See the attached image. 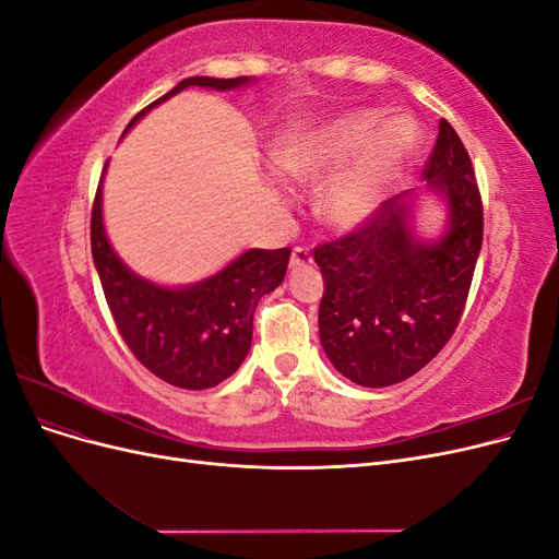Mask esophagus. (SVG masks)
I'll list each match as a JSON object with an SVG mask.
<instances>
[{"mask_svg": "<svg viewBox=\"0 0 559 559\" xmlns=\"http://www.w3.org/2000/svg\"><path fill=\"white\" fill-rule=\"evenodd\" d=\"M289 265H292V270L312 265V253H310L306 247H296V249H294V253H292V261H289Z\"/></svg>", "mask_w": 559, "mask_h": 559, "instance_id": "esophagus-1", "label": "esophagus"}]
</instances>
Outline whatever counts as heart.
Instances as JSON below:
<instances>
[{"label":"heart","mask_w":559,"mask_h":559,"mask_svg":"<svg viewBox=\"0 0 559 559\" xmlns=\"http://www.w3.org/2000/svg\"><path fill=\"white\" fill-rule=\"evenodd\" d=\"M419 132L413 118L382 121L378 109H352L286 132L275 167L294 181L319 183V214L335 230H359L373 218L413 156Z\"/></svg>","instance_id":"b5f03b06"}]
</instances>
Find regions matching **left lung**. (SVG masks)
Returning a JSON list of instances; mask_svg holds the SVG:
<instances>
[{"label":"left lung","instance_id":"obj_1","mask_svg":"<svg viewBox=\"0 0 559 559\" xmlns=\"http://www.w3.org/2000/svg\"><path fill=\"white\" fill-rule=\"evenodd\" d=\"M421 175L448 202L441 238H417L419 193L403 191L364 228L314 247L326 284L321 347L337 373L361 386L413 378L445 347L466 306L483 247V202L471 158L445 118Z\"/></svg>","mask_w":559,"mask_h":559}]
</instances>
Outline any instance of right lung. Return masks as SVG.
Wrapping results in <instances>:
<instances>
[{"label": "right lung", "mask_w": 559, "mask_h": 559, "mask_svg": "<svg viewBox=\"0 0 559 559\" xmlns=\"http://www.w3.org/2000/svg\"><path fill=\"white\" fill-rule=\"evenodd\" d=\"M249 81L247 76L183 79L134 116L126 132L183 88L233 91ZM91 249L107 306L126 345L146 370L181 389L216 386L240 368L251 347L259 300L282 284L292 257L289 247L249 249L198 284L175 289L154 284L134 275L111 249L103 222V181L93 202Z\"/></svg>", "instance_id": "obj_1"}]
</instances>
